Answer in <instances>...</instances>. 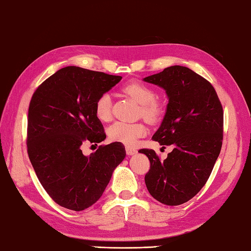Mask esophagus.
I'll list each match as a JSON object with an SVG mask.
<instances>
[{"label":"esophagus","instance_id":"obj_1","mask_svg":"<svg viewBox=\"0 0 251 251\" xmlns=\"http://www.w3.org/2000/svg\"><path fill=\"white\" fill-rule=\"evenodd\" d=\"M126 154L129 155V156L134 155V154H136V152H137V151L135 150V148L129 147V146H126Z\"/></svg>","mask_w":251,"mask_h":251}]
</instances>
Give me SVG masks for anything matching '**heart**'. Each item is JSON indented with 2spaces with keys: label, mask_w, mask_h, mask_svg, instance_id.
I'll return each instance as SVG.
<instances>
[{
  "label": "heart",
  "mask_w": 251,
  "mask_h": 251,
  "mask_svg": "<svg viewBox=\"0 0 251 251\" xmlns=\"http://www.w3.org/2000/svg\"><path fill=\"white\" fill-rule=\"evenodd\" d=\"M122 91L126 95L142 105V114L148 121H156L160 118L162 108L159 103L155 101L156 92L151 86L139 81H131L126 83ZM95 115L100 121H108L111 118V97L108 93L101 94L95 103ZM146 126L141 122L116 121L108 127L110 141L122 143L133 146L140 137L146 134Z\"/></svg>",
  "instance_id": "heart-1"
}]
</instances>
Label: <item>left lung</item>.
Masks as SVG:
<instances>
[{
    "instance_id": "8db88e82",
    "label": "left lung",
    "mask_w": 251,
    "mask_h": 251,
    "mask_svg": "<svg viewBox=\"0 0 251 251\" xmlns=\"http://www.w3.org/2000/svg\"><path fill=\"white\" fill-rule=\"evenodd\" d=\"M143 81L166 91V114L152 140L173 147L163 161L152 150L139 151L151 162L145 184L156 201L177 206L195 196L210 176L222 147V105L210 82L184 66H171Z\"/></svg>"
}]
</instances>
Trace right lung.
Returning <instances> with one entry per match:
<instances>
[{
	"mask_svg": "<svg viewBox=\"0 0 251 251\" xmlns=\"http://www.w3.org/2000/svg\"><path fill=\"white\" fill-rule=\"evenodd\" d=\"M122 76L68 66L32 95L28 111L29 159L44 190L59 206L82 211L103 195L112 172L126 158L114 142L84 156V142L100 143L104 127L95 115L99 97Z\"/></svg>",
	"mask_w": 251,
	"mask_h": 251,
	"instance_id": "obj_1",
	"label": "right lung"
}]
</instances>
